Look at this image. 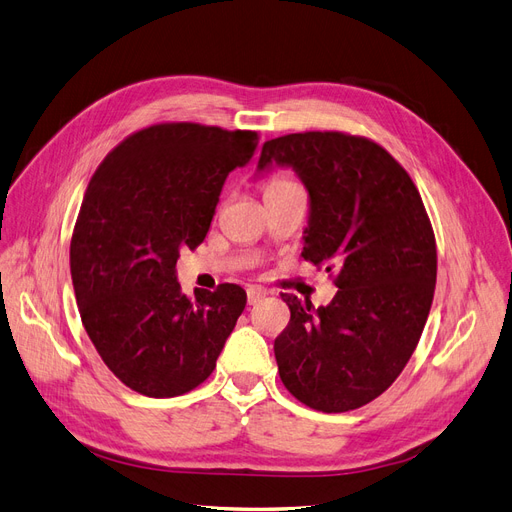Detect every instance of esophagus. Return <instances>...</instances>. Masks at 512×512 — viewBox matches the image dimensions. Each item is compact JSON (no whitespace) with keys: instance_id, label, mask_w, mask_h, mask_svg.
I'll return each mask as SVG.
<instances>
[{"instance_id":"esophagus-1","label":"esophagus","mask_w":512,"mask_h":512,"mask_svg":"<svg viewBox=\"0 0 512 512\" xmlns=\"http://www.w3.org/2000/svg\"><path fill=\"white\" fill-rule=\"evenodd\" d=\"M266 297V291L263 289H257V287H251L249 291H246V301H249V306H255L259 304V301Z\"/></svg>"}]
</instances>
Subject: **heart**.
I'll list each match as a JSON object with an SVG mask.
<instances>
[{"instance_id":"heart-1","label":"heart","mask_w":512,"mask_h":512,"mask_svg":"<svg viewBox=\"0 0 512 512\" xmlns=\"http://www.w3.org/2000/svg\"><path fill=\"white\" fill-rule=\"evenodd\" d=\"M285 181H289V179H282V177H278V179H272L270 183H268V187H272V185H280V183H285ZM266 187V189H268Z\"/></svg>"}]
</instances>
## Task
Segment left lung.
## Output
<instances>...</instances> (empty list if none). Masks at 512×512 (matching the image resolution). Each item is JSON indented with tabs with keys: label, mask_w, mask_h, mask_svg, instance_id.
Here are the masks:
<instances>
[{
	"label": "left lung",
	"mask_w": 512,
	"mask_h": 512,
	"mask_svg": "<svg viewBox=\"0 0 512 512\" xmlns=\"http://www.w3.org/2000/svg\"><path fill=\"white\" fill-rule=\"evenodd\" d=\"M293 168L310 196L304 259L337 270L329 306L282 295L280 380L304 405L342 413L377 399L420 342L437 285V244L418 187L384 147L344 132L263 143L257 170Z\"/></svg>",
	"instance_id": "8db88e82"
}]
</instances>
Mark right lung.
Wrapping results in <instances>:
<instances>
[{
	"label": "right lung",
	"mask_w": 512,
	"mask_h": 512,
	"mask_svg": "<svg viewBox=\"0 0 512 512\" xmlns=\"http://www.w3.org/2000/svg\"><path fill=\"white\" fill-rule=\"evenodd\" d=\"M257 143L253 130L156 124L109 151L88 183L69 251L73 291L103 363L139 394L200 386L246 306L238 285L181 293L177 259L204 240L227 175Z\"/></svg>",
	"instance_id": "right-lung-1"
}]
</instances>
